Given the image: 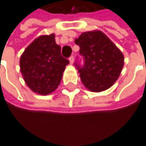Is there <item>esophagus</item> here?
Segmentation results:
<instances>
[{
	"instance_id": "esophagus-1",
	"label": "esophagus",
	"mask_w": 146,
	"mask_h": 146,
	"mask_svg": "<svg viewBox=\"0 0 146 146\" xmlns=\"http://www.w3.org/2000/svg\"><path fill=\"white\" fill-rule=\"evenodd\" d=\"M74 56H71V57L69 58V62H70L71 65H72V64H74Z\"/></svg>"
}]
</instances>
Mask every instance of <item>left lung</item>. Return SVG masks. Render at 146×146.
I'll return each mask as SVG.
<instances>
[{"label":"left lung","instance_id":"left-lung-1","mask_svg":"<svg viewBox=\"0 0 146 146\" xmlns=\"http://www.w3.org/2000/svg\"><path fill=\"white\" fill-rule=\"evenodd\" d=\"M84 65L75 63L83 85L92 92L110 88L118 79L124 57L115 44L100 31L83 32L75 39Z\"/></svg>","mask_w":146,"mask_h":146}]
</instances>
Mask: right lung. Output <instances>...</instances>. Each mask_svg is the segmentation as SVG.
Returning a JSON list of instances; mask_svg holds the SVG:
<instances>
[{
  "label": "right lung",
  "mask_w": 146,
  "mask_h": 146,
  "mask_svg": "<svg viewBox=\"0 0 146 146\" xmlns=\"http://www.w3.org/2000/svg\"><path fill=\"white\" fill-rule=\"evenodd\" d=\"M68 64L55 42V35H43L25 49L20 58V70L28 87L46 95L57 89Z\"/></svg>",
  "instance_id": "add662e5"
}]
</instances>
